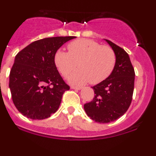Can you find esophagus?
I'll return each instance as SVG.
<instances>
[{"instance_id": "obj_1", "label": "esophagus", "mask_w": 156, "mask_h": 156, "mask_svg": "<svg viewBox=\"0 0 156 156\" xmlns=\"http://www.w3.org/2000/svg\"><path fill=\"white\" fill-rule=\"evenodd\" d=\"M72 89H75V90H81L82 89V87H78V86H72L71 87Z\"/></svg>"}]
</instances>
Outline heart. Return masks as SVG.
<instances>
[{
	"label": "heart",
	"mask_w": 156,
	"mask_h": 156,
	"mask_svg": "<svg viewBox=\"0 0 156 156\" xmlns=\"http://www.w3.org/2000/svg\"><path fill=\"white\" fill-rule=\"evenodd\" d=\"M69 52L58 50L55 62L62 75L69 78L72 84H84L90 81L98 84L110 76L116 64V55L112 48L87 39L72 42L68 46Z\"/></svg>",
	"instance_id": "heart-1"
}]
</instances>
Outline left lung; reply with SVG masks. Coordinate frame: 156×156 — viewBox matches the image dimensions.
I'll list each match as a JSON object with an SVG mask.
<instances>
[{
    "instance_id": "8db88e82",
    "label": "left lung",
    "mask_w": 156,
    "mask_h": 156,
    "mask_svg": "<svg viewBox=\"0 0 156 156\" xmlns=\"http://www.w3.org/2000/svg\"><path fill=\"white\" fill-rule=\"evenodd\" d=\"M114 51L116 64L108 78L92 88L93 101L84 105L91 120L100 123L116 120L129 108L133 98L135 72L126 51L108 40H104Z\"/></svg>"
}]
</instances>
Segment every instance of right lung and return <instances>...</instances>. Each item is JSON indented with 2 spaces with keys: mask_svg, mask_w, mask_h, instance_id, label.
Here are the masks:
<instances>
[{
  "mask_svg": "<svg viewBox=\"0 0 156 156\" xmlns=\"http://www.w3.org/2000/svg\"><path fill=\"white\" fill-rule=\"evenodd\" d=\"M76 36L37 40L18 52L10 70L9 87L15 107L32 120L49 117L59 107L69 90L55 64L57 50Z\"/></svg>",
  "mask_w": 156,
  "mask_h": 156,
  "instance_id": "1",
  "label": "right lung"
}]
</instances>
